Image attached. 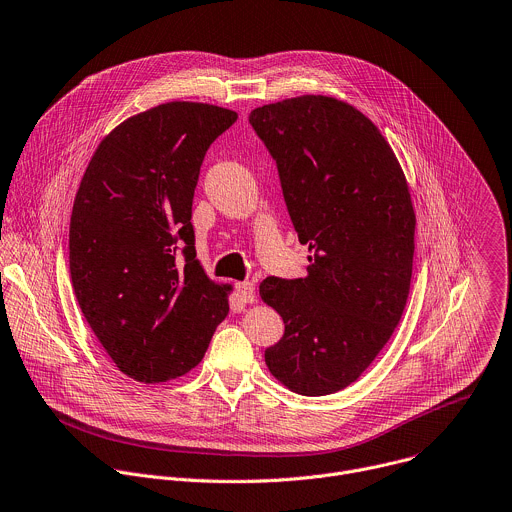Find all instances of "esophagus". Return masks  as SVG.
Segmentation results:
<instances>
[{"instance_id": "obj_1", "label": "esophagus", "mask_w": 512, "mask_h": 512, "mask_svg": "<svg viewBox=\"0 0 512 512\" xmlns=\"http://www.w3.org/2000/svg\"><path fill=\"white\" fill-rule=\"evenodd\" d=\"M237 295L243 303H253L255 301V283L253 281H241L235 285Z\"/></svg>"}]
</instances>
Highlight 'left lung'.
<instances>
[{"label": "left lung", "instance_id": "left-lung-1", "mask_svg": "<svg viewBox=\"0 0 512 512\" xmlns=\"http://www.w3.org/2000/svg\"><path fill=\"white\" fill-rule=\"evenodd\" d=\"M249 124L311 251L305 277L259 287L285 323L265 364L297 394H333L362 376L404 313L416 227L408 185L386 138L346 102L299 96L255 108Z\"/></svg>", "mask_w": 512, "mask_h": 512}]
</instances>
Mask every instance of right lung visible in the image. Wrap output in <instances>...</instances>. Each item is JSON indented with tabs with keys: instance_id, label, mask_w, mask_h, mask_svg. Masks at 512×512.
I'll return each instance as SVG.
<instances>
[{
	"instance_id": "obj_1",
	"label": "right lung",
	"mask_w": 512,
	"mask_h": 512,
	"mask_svg": "<svg viewBox=\"0 0 512 512\" xmlns=\"http://www.w3.org/2000/svg\"><path fill=\"white\" fill-rule=\"evenodd\" d=\"M235 120L199 102L140 112L100 142L76 193L72 287L102 348L138 382L193 370L229 313V287L197 261L191 217L205 154Z\"/></svg>"
}]
</instances>
